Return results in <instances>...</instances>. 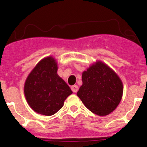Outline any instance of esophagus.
Wrapping results in <instances>:
<instances>
[{"label":"esophagus","mask_w":147,"mask_h":147,"mask_svg":"<svg viewBox=\"0 0 147 147\" xmlns=\"http://www.w3.org/2000/svg\"><path fill=\"white\" fill-rule=\"evenodd\" d=\"M78 86L77 85H73L72 87H71V90H72V91L74 92V93H76V92L78 91Z\"/></svg>","instance_id":"esophagus-1"}]
</instances>
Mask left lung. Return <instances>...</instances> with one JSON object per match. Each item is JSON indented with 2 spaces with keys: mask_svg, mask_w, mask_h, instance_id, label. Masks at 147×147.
Instances as JSON below:
<instances>
[{
  "mask_svg": "<svg viewBox=\"0 0 147 147\" xmlns=\"http://www.w3.org/2000/svg\"><path fill=\"white\" fill-rule=\"evenodd\" d=\"M122 93L123 85L117 74L98 62L82 73V85L76 94L92 113L106 115L117 107Z\"/></svg>",
  "mask_w": 147,
  "mask_h": 147,
  "instance_id": "left-lung-1",
  "label": "left lung"
}]
</instances>
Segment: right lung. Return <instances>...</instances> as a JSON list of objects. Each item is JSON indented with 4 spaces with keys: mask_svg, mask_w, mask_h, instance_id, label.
Returning <instances> with one entry per match:
<instances>
[{
    "mask_svg": "<svg viewBox=\"0 0 147 147\" xmlns=\"http://www.w3.org/2000/svg\"><path fill=\"white\" fill-rule=\"evenodd\" d=\"M57 72V64L54 58L49 57L38 62L27 77L25 96L30 107L37 113L54 115L73 93Z\"/></svg>",
    "mask_w": 147,
    "mask_h": 147,
    "instance_id": "obj_1",
    "label": "right lung"
}]
</instances>
